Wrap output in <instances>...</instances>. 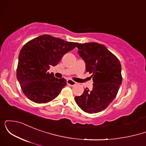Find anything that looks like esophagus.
Listing matches in <instances>:
<instances>
[{
  "label": "esophagus",
  "instance_id": "esophagus-1",
  "mask_svg": "<svg viewBox=\"0 0 146 146\" xmlns=\"http://www.w3.org/2000/svg\"><path fill=\"white\" fill-rule=\"evenodd\" d=\"M66 83H67V84L71 85V86H74V85L76 84V82L71 80H68L67 81H66Z\"/></svg>",
  "mask_w": 146,
  "mask_h": 146
}]
</instances>
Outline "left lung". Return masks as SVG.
Here are the masks:
<instances>
[{
  "mask_svg": "<svg viewBox=\"0 0 146 146\" xmlns=\"http://www.w3.org/2000/svg\"><path fill=\"white\" fill-rule=\"evenodd\" d=\"M78 53L86 63V71L91 73L93 90L84 89L75 98V102L87 113L106 109L113 102L122 82L119 60L104 45L97 42L78 43Z\"/></svg>",
  "mask_w": 146,
  "mask_h": 146,
  "instance_id": "obj_1",
  "label": "left lung"
}]
</instances>
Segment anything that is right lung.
Masks as SVG:
<instances>
[{
	"label": "right lung",
	"mask_w": 146,
	"mask_h": 146,
	"mask_svg": "<svg viewBox=\"0 0 146 146\" xmlns=\"http://www.w3.org/2000/svg\"><path fill=\"white\" fill-rule=\"evenodd\" d=\"M77 42H67L50 35H42L26 43L18 56L16 75L23 93L37 104L55 99L66 85L65 79L55 78L47 71L56 66L64 55Z\"/></svg>",
	"instance_id": "obj_1"
}]
</instances>
